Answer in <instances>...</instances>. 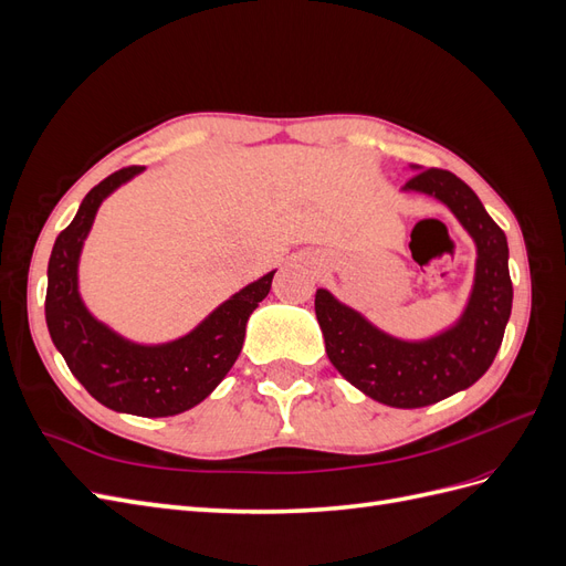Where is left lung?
Wrapping results in <instances>:
<instances>
[{"instance_id":"obj_1","label":"left lung","mask_w":566,"mask_h":566,"mask_svg":"<svg viewBox=\"0 0 566 566\" xmlns=\"http://www.w3.org/2000/svg\"><path fill=\"white\" fill-rule=\"evenodd\" d=\"M403 191L432 196L455 214L476 245L472 293L465 312L427 339H399L364 314L316 290V318L325 354L342 378L391 408H422L474 385L501 349L512 312L507 238L472 188L447 169H423Z\"/></svg>"}]
</instances>
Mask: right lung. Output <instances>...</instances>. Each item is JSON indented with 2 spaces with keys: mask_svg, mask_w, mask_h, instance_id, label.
I'll use <instances>...</instances> for the list:
<instances>
[{
  "mask_svg": "<svg viewBox=\"0 0 566 566\" xmlns=\"http://www.w3.org/2000/svg\"><path fill=\"white\" fill-rule=\"evenodd\" d=\"M144 167H125L84 196L54 243L46 269V328L67 368L92 397L117 413L167 418L210 397L243 349L250 314L269 295L276 271L238 290L196 328L165 345H136L96 321L77 287V264L94 217L115 188Z\"/></svg>",
  "mask_w": 566,
  "mask_h": 566,
  "instance_id": "right-lung-1",
  "label": "right lung"
}]
</instances>
